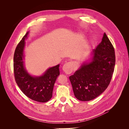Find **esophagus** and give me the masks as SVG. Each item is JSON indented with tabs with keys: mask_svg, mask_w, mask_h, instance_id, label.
<instances>
[{
	"mask_svg": "<svg viewBox=\"0 0 129 129\" xmlns=\"http://www.w3.org/2000/svg\"><path fill=\"white\" fill-rule=\"evenodd\" d=\"M62 69H63L64 72H65L67 74H71L73 69V65L72 62H68L64 64L63 67H62Z\"/></svg>",
	"mask_w": 129,
	"mask_h": 129,
	"instance_id": "34e87169",
	"label": "esophagus"
}]
</instances>
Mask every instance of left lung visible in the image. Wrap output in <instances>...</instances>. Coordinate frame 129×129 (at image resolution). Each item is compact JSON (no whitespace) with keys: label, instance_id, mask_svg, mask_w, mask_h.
Instances as JSON below:
<instances>
[{"label":"left lung","instance_id":"8db88e82","mask_svg":"<svg viewBox=\"0 0 129 129\" xmlns=\"http://www.w3.org/2000/svg\"><path fill=\"white\" fill-rule=\"evenodd\" d=\"M74 75L69 76L74 95L81 101L96 98L106 89L115 65L114 48L105 33L102 40Z\"/></svg>","mask_w":129,"mask_h":129}]
</instances>
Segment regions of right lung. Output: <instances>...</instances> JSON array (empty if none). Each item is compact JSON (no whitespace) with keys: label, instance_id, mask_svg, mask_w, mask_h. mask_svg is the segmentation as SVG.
<instances>
[{"label":"right lung","instance_id":"add662e5","mask_svg":"<svg viewBox=\"0 0 129 129\" xmlns=\"http://www.w3.org/2000/svg\"><path fill=\"white\" fill-rule=\"evenodd\" d=\"M28 33L29 32L26 33L15 50L13 58L15 80L22 92L28 98L39 102H47L52 97L54 83L60 75V64L47 69L41 76L30 75L25 68L24 61L25 40Z\"/></svg>","mask_w":129,"mask_h":129}]
</instances>
